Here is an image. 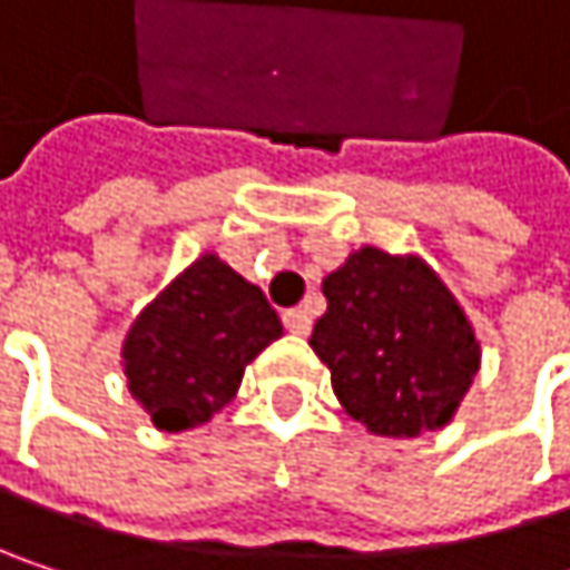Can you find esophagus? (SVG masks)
Here are the masks:
<instances>
[{
	"instance_id": "esophagus-1",
	"label": "esophagus",
	"mask_w": 570,
	"mask_h": 570,
	"mask_svg": "<svg viewBox=\"0 0 570 570\" xmlns=\"http://www.w3.org/2000/svg\"><path fill=\"white\" fill-rule=\"evenodd\" d=\"M284 326L289 330V333H296V336H306V333H309V326H313V316H309V309L293 306V309H286L284 313Z\"/></svg>"
}]
</instances>
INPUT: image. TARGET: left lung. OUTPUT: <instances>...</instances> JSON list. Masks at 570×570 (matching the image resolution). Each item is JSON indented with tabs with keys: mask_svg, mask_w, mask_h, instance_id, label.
<instances>
[{
	"mask_svg": "<svg viewBox=\"0 0 570 570\" xmlns=\"http://www.w3.org/2000/svg\"><path fill=\"white\" fill-rule=\"evenodd\" d=\"M326 313L309 346L326 363L346 415L373 435L412 439L452 422L482 346L422 257L360 247L323 281Z\"/></svg>",
	"mask_w": 570,
	"mask_h": 570,
	"instance_id": "left-lung-1",
	"label": "left lung"
}]
</instances>
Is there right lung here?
Listing matches in <instances>:
<instances>
[{"mask_svg": "<svg viewBox=\"0 0 570 570\" xmlns=\"http://www.w3.org/2000/svg\"><path fill=\"white\" fill-rule=\"evenodd\" d=\"M281 336L264 289L204 254L131 323L121 346L128 390L165 432L204 425L237 396L247 363Z\"/></svg>", "mask_w": 570, "mask_h": 570, "instance_id": "obj_1", "label": "right lung"}]
</instances>
